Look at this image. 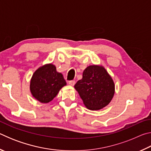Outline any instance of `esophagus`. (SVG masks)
<instances>
[{
	"instance_id": "1",
	"label": "esophagus",
	"mask_w": 151,
	"mask_h": 151,
	"mask_svg": "<svg viewBox=\"0 0 151 151\" xmlns=\"http://www.w3.org/2000/svg\"><path fill=\"white\" fill-rule=\"evenodd\" d=\"M68 84H69L70 86H74L75 84V81H68Z\"/></svg>"
}]
</instances>
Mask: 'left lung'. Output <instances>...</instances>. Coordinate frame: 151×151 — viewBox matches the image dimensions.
Here are the masks:
<instances>
[{"label": "left lung", "mask_w": 151, "mask_h": 151, "mask_svg": "<svg viewBox=\"0 0 151 151\" xmlns=\"http://www.w3.org/2000/svg\"><path fill=\"white\" fill-rule=\"evenodd\" d=\"M85 106L97 111L108 105L114 94V81L101 65H91L83 73V78L75 84Z\"/></svg>", "instance_id": "obj_1"}]
</instances>
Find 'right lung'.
I'll return each mask as SVG.
<instances>
[{
	"mask_svg": "<svg viewBox=\"0 0 151 151\" xmlns=\"http://www.w3.org/2000/svg\"><path fill=\"white\" fill-rule=\"evenodd\" d=\"M66 83L52 64H46L33 73L30 82L32 96L41 103H48L57 95Z\"/></svg>",
	"mask_w": 151,
	"mask_h": 151,
	"instance_id": "add662e5",
	"label": "right lung"
}]
</instances>
